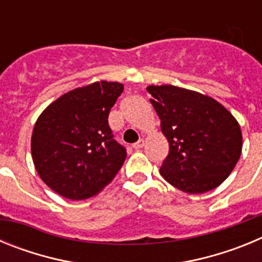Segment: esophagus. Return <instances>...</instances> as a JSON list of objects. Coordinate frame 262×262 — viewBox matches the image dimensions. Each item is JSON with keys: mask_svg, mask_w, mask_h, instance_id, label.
<instances>
[{"mask_svg": "<svg viewBox=\"0 0 262 262\" xmlns=\"http://www.w3.org/2000/svg\"><path fill=\"white\" fill-rule=\"evenodd\" d=\"M133 147L135 148V149H140V148L144 147V140H143V139H140V140H138V142H136Z\"/></svg>", "mask_w": 262, "mask_h": 262, "instance_id": "esophagus-1", "label": "esophagus"}]
</instances>
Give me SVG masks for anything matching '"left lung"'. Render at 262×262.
Instances as JSON below:
<instances>
[{"label": "left lung", "mask_w": 262, "mask_h": 262, "mask_svg": "<svg viewBox=\"0 0 262 262\" xmlns=\"http://www.w3.org/2000/svg\"><path fill=\"white\" fill-rule=\"evenodd\" d=\"M147 92L169 154L160 174L180 190L210 191L232 172L242 155L243 136L237 120L209 96L173 85H151Z\"/></svg>", "instance_id": "left-lung-1"}]
</instances>
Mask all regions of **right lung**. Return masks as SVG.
Masks as SVG:
<instances>
[{
    "instance_id": "add662e5",
    "label": "right lung",
    "mask_w": 262,
    "mask_h": 262,
    "mask_svg": "<svg viewBox=\"0 0 262 262\" xmlns=\"http://www.w3.org/2000/svg\"><path fill=\"white\" fill-rule=\"evenodd\" d=\"M123 92L119 82H94L62 94L36 120L31 154L36 172L55 193L88 200L113 181L126 160L108 113Z\"/></svg>"
}]
</instances>
